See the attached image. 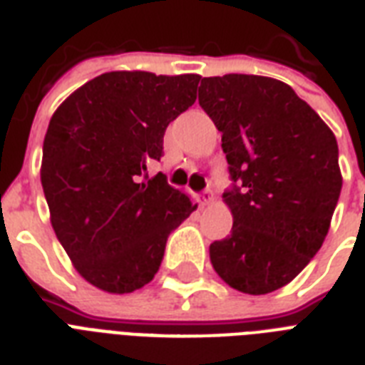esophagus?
I'll return each mask as SVG.
<instances>
[{
  "label": "esophagus",
  "mask_w": 365,
  "mask_h": 365,
  "mask_svg": "<svg viewBox=\"0 0 365 365\" xmlns=\"http://www.w3.org/2000/svg\"><path fill=\"white\" fill-rule=\"evenodd\" d=\"M212 200H214V191H212V189H206L205 193L200 195V205L202 206L210 205Z\"/></svg>",
  "instance_id": "34e87169"
}]
</instances>
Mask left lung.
I'll list each match as a JSON object with an SVG mask.
<instances>
[{
    "label": "left lung",
    "instance_id": "obj_1",
    "mask_svg": "<svg viewBox=\"0 0 365 365\" xmlns=\"http://www.w3.org/2000/svg\"><path fill=\"white\" fill-rule=\"evenodd\" d=\"M199 104L222 132L235 182L223 193L233 229L210 244L212 267L242 294H271L305 269L328 235L343 185L337 140L272 77H205Z\"/></svg>",
    "mask_w": 365,
    "mask_h": 365
}]
</instances>
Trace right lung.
I'll return each mask as SVG.
<instances>
[{
  "label": "right lung",
  "mask_w": 365,
  "mask_h": 365,
  "mask_svg": "<svg viewBox=\"0 0 365 365\" xmlns=\"http://www.w3.org/2000/svg\"><path fill=\"white\" fill-rule=\"evenodd\" d=\"M200 76L108 71L58 106L43 142L41 185L56 239L76 271L108 294L157 274L168 235L197 210L145 160L163 157L166 126L197 100Z\"/></svg>",
  "instance_id": "add662e5"
}]
</instances>
